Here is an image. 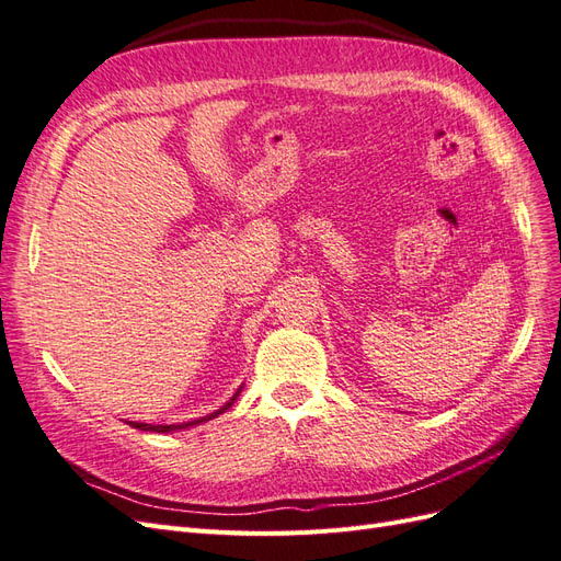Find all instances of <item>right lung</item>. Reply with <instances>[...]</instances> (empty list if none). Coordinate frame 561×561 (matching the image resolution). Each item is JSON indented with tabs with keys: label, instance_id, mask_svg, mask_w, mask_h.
Instances as JSON below:
<instances>
[{
	"label": "right lung",
	"instance_id": "right-lung-1",
	"mask_svg": "<svg viewBox=\"0 0 561 561\" xmlns=\"http://www.w3.org/2000/svg\"><path fill=\"white\" fill-rule=\"evenodd\" d=\"M239 396V393H237ZM237 396L232 398V400H237ZM232 400H229V403L222 408V410H218V412H213V414H208V417H201V420H194V422H182V424H141V422H133V426L135 428H141V431H156V434H168V431H178V428H186V426H194V424H201V422H208V420H213V417H218L220 412H225L229 405H232Z\"/></svg>",
	"mask_w": 561,
	"mask_h": 561
}]
</instances>
